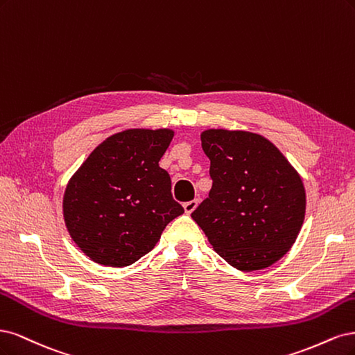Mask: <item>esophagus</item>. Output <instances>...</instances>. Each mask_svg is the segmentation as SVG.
Masks as SVG:
<instances>
[{"instance_id":"34e87169","label":"esophagus","mask_w":355,"mask_h":355,"mask_svg":"<svg viewBox=\"0 0 355 355\" xmlns=\"http://www.w3.org/2000/svg\"><path fill=\"white\" fill-rule=\"evenodd\" d=\"M198 203H199V200L198 199H194V200H190V202H186L184 205H182V207H184V211L187 212V214H191L194 209H196V207H198Z\"/></svg>"}]
</instances>
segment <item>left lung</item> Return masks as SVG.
I'll list each match as a JSON object with an SVG mask.
<instances>
[{
    "label": "left lung",
    "instance_id": "obj_1",
    "mask_svg": "<svg viewBox=\"0 0 355 355\" xmlns=\"http://www.w3.org/2000/svg\"><path fill=\"white\" fill-rule=\"evenodd\" d=\"M200 140L212 189L191 218L234 268L270 267L291 249L304 223L300 174L262 135L208 130Z\"/></svg>",
    "mask_w": 355,
    "mask_h": 355
}]
</instances>
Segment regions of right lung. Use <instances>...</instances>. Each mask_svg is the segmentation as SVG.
Masks as SVG:
<instances>
[{
    "instance_id": "add662e5",
    "label": "right lung",
    "mask_w": 355,
    "mask_h": 355,
    "mask_svg": "<svg viewBox=\"0 0 355 355\" xmlns=\"http://www.w3.org/2000/svg\"><path fill=\"white\" fill-rule=\"evenodd\" d=\"M171 130L109 137L72 177L63 198L67 230L97 264L127 267L150 252L168 223L184 212L159 161Z\"/></svg>"
}]
</instances>
